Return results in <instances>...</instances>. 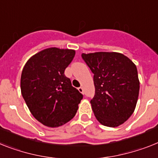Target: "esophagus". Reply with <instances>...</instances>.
Wrapping results in <instances>:
<instances>
[{"label":"esophagus","instance_id":"obj_1","mask_svg":"<svg viewBox=\"0 0 158 158\" xmlns=\"http://www.w3.org/2000/svg\"><path fill=\"white\" fill-rule=\"evenodd\" d=\"M78 90H79V92H81V93H83V87H80L78 88Z\"/></svg>","mask_w":158,"mask_h":158}]
</instances>
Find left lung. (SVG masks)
Segmentation results:
<instances>
[{"instance_id": "left-lung-1", "label": "left lung", "mask_w": 158, "mask_h": 158, "mask_svg": "<svg viewBox=\"0 0 158 158\" xmlns=\"http://www.w3.org/2000/svg\"><path fill=\"white\" fill-rule=\"evenodd\" d=\"M94 74L95 93L91 108L98 121L115 128L132 116L138 99L140 81L136 65L117 52L82 54Z\"/></svg>"}]
</instances>
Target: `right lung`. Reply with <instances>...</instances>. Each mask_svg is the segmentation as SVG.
Instances as JSON below:
<instances>
[{
  "mask_svg": "<svg viewBox=\"0 0 158 158\" xmlns=\"http://www.w3.org/2000/svg\"><path fill=\"white\" fill-rule=\"evenodd\" d=\"M75 54V50L50 47L33 55L24 66L22 95L32 115L45 126L57 128L70 121L83 99L64 75Z\"/></svg>",
  "mask_w": 158,
  "mask_h": 158,
  "instance_id": "1",
  "label": "right lung"
}]
</instances>
